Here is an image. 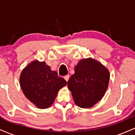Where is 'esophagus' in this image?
Listing matches in <instances>:
<instances>
[{
  "label": "esophagus",
  "mask_w": 135,
  "mask_h": 135,
  "mask_svg": "<svg viewBox=\"0 0 135 135\" xmlns=\"http://www.w3.org/2000/svg\"><path fill=\"white\" fill-rule=\"evenodd\" d=\"M69 78H70V75H65V76L64 77V79L66 80V81H68V80H69Z\"/></svg>",
  "instance_id": "esophagus-1"
}]
</instances>
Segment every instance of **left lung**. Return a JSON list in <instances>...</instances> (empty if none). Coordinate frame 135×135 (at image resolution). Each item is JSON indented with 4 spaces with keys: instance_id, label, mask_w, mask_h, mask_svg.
Returning a JSON list of instances; mask_svg holds the SVG:
<instances>
[{
    "instance_id": "obj_1",
    "label": "left lung",
    "mask_w": 135,
    "mask_h": 135,
    "mask_svg": "<svg viewBox=\"0 0 135 135\" xmlns=\"http://www.w3.org/2000/svg\"><path fill=\"white\" fill-rule=\"evenodd\" d=\"M74 71L67 84L74 102L79 107H92L107 89L109 72L102 63L91 58L80 60Z\"/></svg>"
}]
</instances>
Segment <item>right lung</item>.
Returning a JSON list of instances; mask_svg holds the SVG:
<instances>
[{
    "instance_id": "obj_1",
    "label": "right lung",
    "mask_w": 135,
    "mask_h": 135,
    "mask_svg": "<svg viewBox=\"0 0 135 135\" xmlns=\"http://www.w3.org/2000/svg\"><path fill=\"white\" fill-rule=\"evenodd\" d=\"M20 83L25 97L37 107L44 109L53 103L58 91L67 82L44 61L35 60L23 70Z\"/></svg>"
}]
</instances>
